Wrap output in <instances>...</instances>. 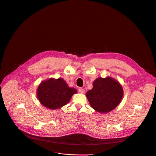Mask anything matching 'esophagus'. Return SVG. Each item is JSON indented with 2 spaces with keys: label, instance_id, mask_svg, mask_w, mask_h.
I'll list each match as a JSON object with an SVG mask.
<instances>
[{
  "label": "esophagus",
  "instance_id": "obj_1",
  "mask_svg": "<svg viewBox=\"0 0 156 156\" xmlns=\"http://www.w3.org/2000/svg\"><path fill=\"white\" fill-rule=\"evenodd\" d=\"M78 91H79L80 93H81V94H84V89H83V88H79Z\"/></svg>",
  "mask_w": 156,
  "mask_h": 156
}]
</instances>
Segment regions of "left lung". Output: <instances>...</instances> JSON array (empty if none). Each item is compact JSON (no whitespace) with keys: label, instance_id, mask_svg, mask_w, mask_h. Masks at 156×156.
Wrapping results in <instances>:
<instances>
[{"label":"left lung","instance_id":"8db88e82","mask_svg":"<svg viewBox=\"0 0 156 156\" xmlns=\"http://www.w3.org/2000/svg\"><path fill=\"white\" fill-rule=\"evenodd\" d=\"M93 87L86 96L90 107L100 113H107L115 109L121 103L124 90L115 78L98 77L92 83Z\"/></svg>","mask_w":156,"mask_h":156}]
</instances>
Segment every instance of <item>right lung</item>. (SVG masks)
Here are the masks:
<instances>
[{
	"label": "right lung",
	"mask_w": 156,
	"mask_h": 156,
	"mask_svg": "<svg viewBox=\"0 0 156 156\" xmlns=\"http://www.w3.org/2000/svg\"><path fill=\"white\" fill-rule=\"evenodd\" d=\"M77 90L70 87L62 78H51L41 81L37 89V97L44 107L56 110L67 105Z\"/></svg>",
	"instance_id": "1"
}]
</instances>
